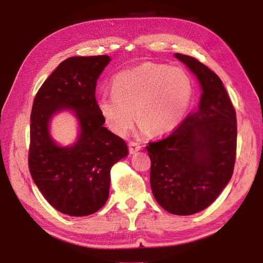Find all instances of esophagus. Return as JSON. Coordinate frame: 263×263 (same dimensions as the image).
Here are the masks:
<instances>
[{"label": "esophagus", "mask_w": 263, "mask_h": 263, "mask_svg": "<svg viewBox=\"0 0 263 263\" xmlns=\"http://www.w3.org/2000/svg\"><path fill=\"white\" fill-rule=\"evenodd\" d=\"M140 149H141V145L139 144V142H136V141L128 142V151H130L131 154H135Z\"/></svg>", "instance_id": "1"}]
</instances>
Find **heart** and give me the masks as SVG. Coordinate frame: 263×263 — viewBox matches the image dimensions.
<instances>
[{
    "label": "heart",
    "instance_id": "b5f03b06",
    "mask_svg": "<svg viewBox=\"0 0 263 263\" xmlns=\"http://www.w3.org/2000/svg\"><path fill=\"white\" fill-rule=\"evenodd\" d=\"M111 89L112 95H102L97 108L118 136L131 130L135 112L141 132L169 135L184 121L194 96L193 81L183 69L151 62L121 70Z\"/></svg>",
    "mask_w": 263,
    "mask_h": 263
}]
</instances>
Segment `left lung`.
<instances>
[{
  "instance_id": "1",
  "label": "left lung",
  "mask_w": 263,
  "mask_h": 263,
  "mask_svg": "<svg viewBox=\"0 0 263 263\" xmlns=\"http://www.w3.org/2000/svg\"><path fill=\"white\" fill-rule=\"evenodd\" d=\"M201 86L197 109L166 139L149 142L151 188L173 215L189 216L216 201L233 174L237 117L221 80L195 58L175 53Z\"/></svg>"
}]
</instances>
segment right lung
I'll return each mask as SVG.
<instances>
[{
	"label": "right lung",
	"instance_id": "right-lung-1",
	"mask_svg": "<svg viewBox=\"0 0 263 263\" xmlns=\"http://www.w3.org/2000/svg\"><path fill=\"white\" fill-rule=\"evenodd\" d=\"M109 55L72 57L58 66L34 97L31 111L29 168L44 197L72 217L92 215L108 201L111 167L127 157L122 138L103 126L95 97L97 79ZM68 110L78 137L64 146L50 135V122Z\"/></svg>",
	"mask_w": 263,
	"mask_h": 263
}]
</instances>
